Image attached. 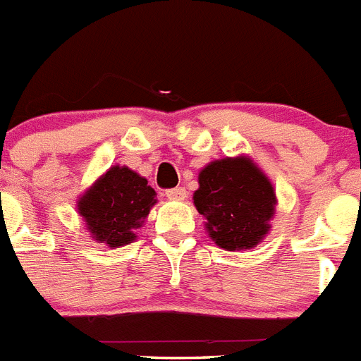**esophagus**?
Returning <instances> with one entry per match:
<instances>
[{"mask_svg": "<svg viewBox=\"0 0 361 361\" xmlns=\"http://www.w3.org/2000/svg\"><path fill=\"white\" fill-rule=\"evenodd\" d=\"M166 197L170 200H184L186 199V190L180 186L171 188V190H166Z\"/></svg>", "mask_w": 361, "mask_h": 361, "instance_id": "obj_1", "label": "esophagus"}]
</instances>
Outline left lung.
Instances as JSON below:
<instances>
[{"label":"left lung","instance_id":"obj_1","mask_svg":"<svg viewBox=\"0 0 361 361\" xmlns=\"http://www.w3.org/2000/svg\"><path fill=\"white\" fill-rule=\"evenodd\" d=\"M193 202L208 220L213 240L224 250L242 251L269 231L276 200L266 175L250 159L237 157L220 159L200 171Z\"/></svg>","mask_w":361,"mask_h":361}]
</instances>
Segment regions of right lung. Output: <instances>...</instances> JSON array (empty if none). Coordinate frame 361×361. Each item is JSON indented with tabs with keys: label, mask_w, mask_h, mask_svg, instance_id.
I'll return each instance as SVG.
<instances>
[{
	"label": "right lung",
	"mask_w": 361,
	"mask_h": 361,
	"mask_svg": "<svg viewBox=\"0 0 361 361\" xmlns=\"http://www.w3.org/2000/svg\"><path fill=\"white\" fill-rule=\"evenodd\" d=\"M155 200L148 180L130 168L114 166L79 200V215L86 220L95 240L110 247L135 238Z\"/></svg>",
	"instance_id": "add662e5"
}]
</instances>
